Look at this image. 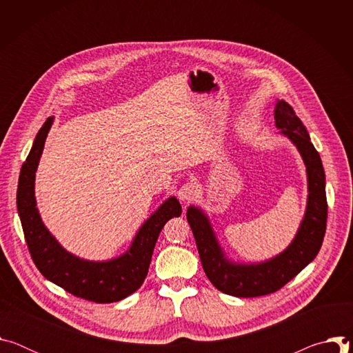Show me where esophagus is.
Instances as JSON below:
<instances>
[{
  "mask_svg": "<svg viewBox=\"0 0 353 353\" xmlns=\"http://www.w3.org/2000/svg\"><path fill=\"white\" fill-rule=\"evenodd\" d=\"M177 194H179V199L183 201V203H190V201H192V199H195L198 196L199 187L196 184L187 183V184L180 187Z\"/></svg>",
  "mask_w": 353,
  "mask_h": 353,
  "instance_id": "esophagus-1",
  "label": "esophagus"
}]
</instances>
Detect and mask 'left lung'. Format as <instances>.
Instances as JSON below:
<instances>
[{
    "mask_svg": "<svg viewBox=\"0 0 353 353\" xmlns=\"http://www.w3.org/2000/svg\"><path fill=\"white\" fill-rule=\"evenodd\" d=\"M275 124L297 146L306 163L309 180L305 219L294 240L282 254L257 265L232 264L223 257L207 216L195 207L187 210V221L196 243L201 264L212 285L226 294L257 297L279 290L316 259L324 240L328 205L321 158L303 123L285 100L276 103Z\"/></svg>",
    "mask_w": 353,
    "mask_h": 353,
    "instance_id": "8db88e82",
    "label": "left lung"
}]
</instances>
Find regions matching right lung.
<instances>
[{
    "instance_id": "right-lung-1",
    "label": "right lung",
    "mask_w": 353,
    "mask_h": 353,
    "mask_svg": "<svg viewBox=\"0 0 353 353\" xmlns=\"http://www.w3.org/2000/svg\"><path fill=\"white\" fill-rule=\"evenodd\" d=\"M52 124L53 117H48L39 130L18 181L17 205L30 257L46 279L68 293L94 303H113L141 288L159 233L169 219L181 215V205L177 198H169L142 225L127 253L116 260L92 263L70 254L44 228L34 199V173Z\"/></svg>"
}]
</instances>
